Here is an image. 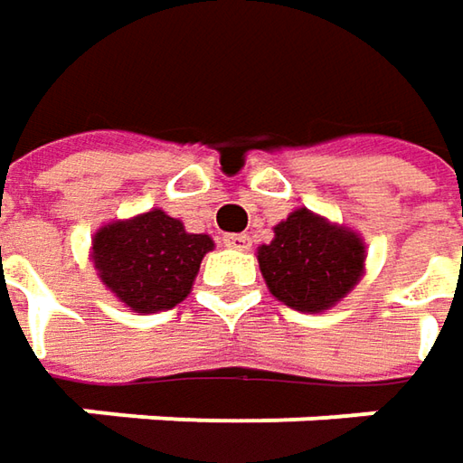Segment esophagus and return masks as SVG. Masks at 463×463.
<instances>
[{"mask_svg": "<svg viewBox=\"0 0 463 463\" xmlns=\"http://www.w3.org/2000/svg\"><path fill=\"white\" fill-rule=\"evenodd\" d=\"M223 244L232 247V250H240V252H247L252 247V240L247 234H226L223 237Z\"/></svg>", "mask_w": 463, "mask_h": 463, "instance_id": "1", "label": "esophagus"}]
</instances>
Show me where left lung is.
<instances>
[{"instance_id":"obj_1","label":"left lung","mask_w":463,"mask_h":463,"mask_svg":"<svg viewBox=\"0 0 463 463\" xmlns=\"http://www.w3.org/2000/svg\"><path fill=\"white\" fill-rule=\"evenodd\" d=\"M260 273L280 304L322 314L340 304L365 273L364 237L309 208H296L258 247Z\"/></svg>"}]
</instances>
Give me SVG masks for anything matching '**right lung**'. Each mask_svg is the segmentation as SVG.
<instances>
[{
  "label": "right lung",
  "instance_id": "right-lung-1",
  "mask_svg": "<svg viewBox=\"0 0 463 463\" xmlns=\"http://www.w3.org/2000/svg\"><path fill=\"white\" fill-rule=\"evenodd\" d=\"M213 250L208 234H190L167 211L152 208L102 223L90 247L99 283L136 314L177 307L193 291L201 260Z\"/></svg>",
  "mask_w": 463,
  "mask_h": 463
}]
</instances>
